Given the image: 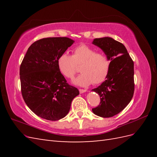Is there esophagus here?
<instances>
[{
    "mask_svg": "<svg viewBox=\"0 0 157 157\" xmlns=\"http://www.w3.org/2000/svg\"><path fill=\"white\" fill-rule=\"evenodd\" d=\"M79 93H80V94H83V93L87 92V90H86V89H79Z\"/></svg>",
    "mask_w": 157,
    "mask_h": 157,
    "instance_id": "1",
    "label": "esophagus"
}]
</instances>
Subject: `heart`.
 Masks as SVG:
<instances>
[{"instance_id": "1", "label": "heart", "mask_w": 157, "mask_h": 157, "mask_svg": "<svg viewBox=\"0 0 157 157\" xmlns=\"http://www.w3.org/2000/svg\"><path fill=\"white\" fill-rule=\"evenodd\" d=\"M82 73L73 79V84L88 86L92 83L98 84L104 82L109 75L111 62L105 53L86 44H80L73 49V55L63 53L58 59V67L63 75L72 78L82 65Z\"/></svg>"}]
</instances>
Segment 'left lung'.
<instances>
[{
  "instance_id": "8db88e82",
  "label": "left lung",
  "mask_w": 157,
  "mask_h": 157,
  "mask_svg": "<svg viewBox=\"0 0 157 157\" xmlns=\"http://www.w3.org/2000/svg\"><path fill=\"white\" fill-rule=\"evenodd\" d=\"M92 44L101 48L111 61L105 81L92 90L101 98L92 112L101 117H111L123 111L134 95V61L125 46L112 38H95Z\"/></svg>"
}]
</instances>
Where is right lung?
I'll return each mask as SVG.
<instances>
[{
    "instance_id": "obj_1",
    "label": "right lung",
    "mask_w": 157,
    "mask_h": 157,
    "mask_svg": "<svg viewBox=\"0 0 157 157\" xmlns=\"http://www.w3.org/2000/svg\"><path fill=\"white\" fill-rule=\"evenodd\" d=\"M74 40L67 37L46 38L29 46L20 66L23 98L40 117L57 121L68 114L79 92L69 85L58 67V59Z\"/></svg>"
}]
</instances>
